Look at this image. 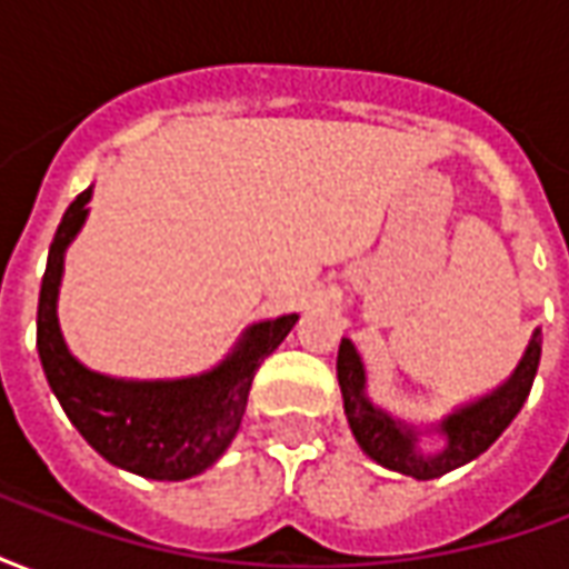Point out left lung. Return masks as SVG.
I'll list each match as a JSON object with an SVG mask.
<instances>
[{
  "label": "left lung",
  "mask_w": 569,
  "mask_h": 569,
  "mask_svg": "<svg viewBox=\"0 0 569 569\" xmlns=\"http://www.w3.org/2000/svg\"><path fill=\"white\" fill-rule=\"evenodd\" d=\"M539 357H542V332L533 329L525 353L506 381L497 383L490 393L457 406L439 423L415 427L371 402L362 357L350 338H341L338 383H341V396H345L347 423H350V432L362 453L371 457L375 463H381L383 469H393V472L418 478V481L439 478L457 466H466L469 460L481 457L493 441L500 439L502 429L518 418V411L525 408L527 396H530L533 378H537ZM429 431L442 436V448L436 455L419 451V436Z\"/></svg>",
  "instance_id": "1"
}]
</instances>
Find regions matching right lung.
Instances as JSON below:
<instances>
[{
  "mask_svg": "<svg viewBox=\"0 0 569 569\" xmlns=\"http://www.w3.org/2000/svg\"><path fill=\"white\" fill-rule=\"evenodd\" d=\"M93 186L69 203L48 249L36 347L44 378L84 441L103 460L154 481H186L210 469L234 441L256 371L292 332L298 313L259 320L212 369L186 378H112L88 369L60 332L57 298L69 243L88 222Z\"/></svg>",
  "mask_w": 569,
  "mask_h": 569,
  "instance_id": "obj_1",
  "label": "right lung"
}]
</instances>
